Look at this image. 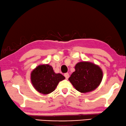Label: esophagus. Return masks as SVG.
<instances>
[{
  "mask_svg": "<svg viewBox=\"0 0 126 126\" xmlns=\"http://www.w3.org/2000/svg\"><path fill=\"white\" fill-rule=\"evenodd\" d=\"M64 76H65V79H68L69 77V75L68 73H65V74H64Z\"/></svg>",
  "mask_w": 126,
  "mask_h": 126,
  "instance_id": "34e87169",
  "label": "esophagus"
}]
</instances>
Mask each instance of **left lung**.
Masks as SVG:
<instances>
[{"label":"left lung","mask_w":126,"mask_h":126,"mask_svg":"<svg viewBox=\"0 0 126 126\" xmlns=\"http://www.w3.org/2000/svg\"><path fill=\"white\" fill-rule=\"evenodd\" d=\"M68 80L77 91L87 93L96 89L102 81L103 73L98 65L88 62L77 63Z\"/></svg>","instance_id":"1"}]
</instances>
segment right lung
<instances>
[{
	"mask_svg": "<svg viewBox=\"0 0 126 126\" xmlns=\"http://www.w3.org/2000/svg\"><path fill=\"white\" fill-rule=\"evenodd\" d=\"M65 77L61 74H55L51 65H39L31 73V81L38 92L47 94L53 92L59 81Z\"/></svg>",
	"mask_w": 126,
	"mask_h": 126,
	"instance_id": "1",
	"label": "right lung"
}]
</instances>
